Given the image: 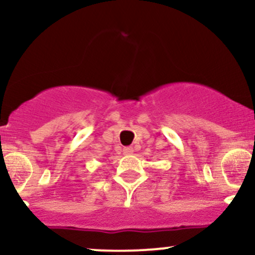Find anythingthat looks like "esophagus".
<instances>
[{
    "mask_svg": "<svg viewBox=\"0 0 255 255\" xmlns=\"http://www.w3.org/2000/svg\"><path fill=\"white\" fill-rule=\"evenodd\" d=\"M124 153L125 154H131V153H133V148H131V147L124 148Z\"/></svg>",
    "mask_w": 255,
    "mask_h": 255,
    "instance_id": "1",
    "label": "esophagus"
}]
</instances>
